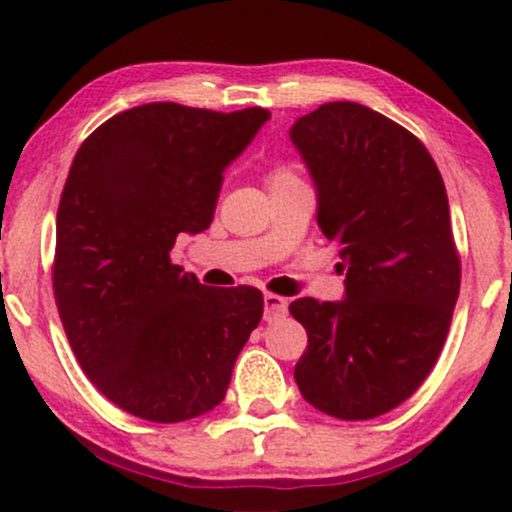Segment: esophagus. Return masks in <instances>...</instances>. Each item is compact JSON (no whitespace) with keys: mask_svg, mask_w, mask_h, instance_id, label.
Segmentation results:
<instances>
[{"mask_svg":"<svg viewBox=\"0 0 512 512\" xmlns=\"http://www.w3.org/2000/svg\"><path fill=\"white\" fill-rule=\"evenodd\" d=\"M289 310V301L276 293H264V320H276V317H284Z\"/></svg>","mask_w":512,"mask_h":512,"instance_id":"esophagus-1","label":"esophagus"}]
</instances>
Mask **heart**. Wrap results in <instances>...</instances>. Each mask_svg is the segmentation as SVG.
<instances>
[{
    "mask_svg": "<svg viewBox=\"0 0 512 512\" xmlns=\"http://www.w3.org/2000/svg\"><path fill=\"white\" fill-rule=\"evenodd\" d=\"M289 180H298V173H296V170H293L291 166H276V168L272 170V173L267 175L269 187L281 185V182H289Z\"/></svg>",
    "mask_w": 512,
    "mask_h": 512,
    "instance_id": "b5f03b06",
    "label": "heart"
}]
</instances>
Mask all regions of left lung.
<instances>
[{
  "label": "left lung",
  "mask_w": 512,
  "mask_h": 512,
  "mask_svg": "<svg viewBox=\"0 0 512 512\" xmlns=\"http://www.w3.org/2000/svg\"><path fill=\"white\" fill-rule=\"evenodd\" d=\"M291 142L317 187V223L346 269L342 301L289 305L308 332L293 378L322 414L375 419L428 378L460 296L443 178L409 129L361 103L298 117Z\"/></svg>",
  "instance_id": "left-lung-1"
}]
</instances>
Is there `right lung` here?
<instances>
[{
    "label": "right lung",
    "mask_w": 512,
    "mask_h": 512,
    "mask_svg": "<svg viewBox=\"0 0 512 512\" xmlns=\"http://www.w3.org/2000/svg\"><path fill=\"white\" fill-rule=\"evenodd\" d=\"M267 120L264 108L146 103L105 120L76 151L52 289L81 370L139 419L178 424L221 404L260 325V291L199 284L170 250L180 233L207 231L223 170Z\"/></svg>",
    "instance_id": "obj_1"
}]
</instances>
